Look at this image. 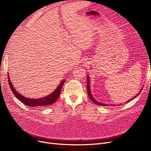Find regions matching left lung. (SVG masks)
<instances>
[{
  "mask_svg": "<svg viewBox=\"0 0 151 151\" xmlns=\"http://www.w3.org/2000/svg\"><path fill=\"white\" fill-rule=\"evenodd\" d=\"M89 76H88V82H87V90H88V96H89V98L91 99V101H92L93 103H94L95 104H98V105H101V106H107L106 104H104V103H99V102H98V101H97L95 99H94V98L93 97V96H92V94H91V91H90V88H89ZM142 91V89L140 90V91ZM140 91L139 92V93L135 97V98H136L137 96L140 94ZM135 98H132V99H131L130 100H129V101H127V103H128V102H129L130 101H131V100H132L133 99H134Z\"/></svg>",
  "mask_w": 151,
  "mask_h": 151,
  "instance_id": "left-lung-1",
  "label": "left lung"
}]
</instances>
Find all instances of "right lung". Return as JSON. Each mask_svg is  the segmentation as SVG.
Returning <instances> with one entry per match:
<instances>
[{
	"instance_id": "right-lung-1",
	"label": "right lung",
	"mask_w": 151,
	"mask_h": 151,
	"mask_svg": "<svg viewBox=\"0 0 151 151\" xmlns=\"http://www.w3.org/2000/svg\"><path fill=\"white\" fill-rule=\"evenodd\" d=\"M8 82L9 85L11 89L13 94L15 95V96L21 101L22 103L27 105V106L30 107H35V106H48L50 104H52L55 102L57 99L58 98L59 96H60L61 89L62 88V86L65 83V81H62L60 84L57 87V88L53 92L49 94L46 97H44L42 98L39 99H30L24 97L23 96L21 95V94L18 93L17 91L14 88L12 84H11V82L9 79V76L8 75Z\"/></svg>"
}]
</instances>
